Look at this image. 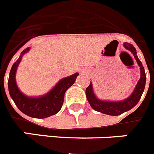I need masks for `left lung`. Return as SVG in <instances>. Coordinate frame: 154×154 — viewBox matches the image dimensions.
I'll return each mask as SVG.
<instances>
[{"instance_id": "1", "label": "left lung", "mask_w": 154, "mask_h": 154, "mask_svg": "<svg viewBox=\"0 0 154 154\" xmlns=\"http://www.w3.org/2000/svg\"><path fill=\"white\" fill-rule=\"evenodd\" d=\"M124 47L127 51H131L134 55V58L137 62L138 66L140 70V78L138 80L137 84L136 85L132 94L123 100L112 101V100H103L97 97L94 94L93 84L91 82L90 85L86 88V96L87 99L89 102L91 107L96 111L100 112L104 114L110 115V116H118L122 114L124 112L131 110L133 107L137 104L139 100H140L146 84V74L143 68L142 63L138 58L137 54L136 48L131 44L124 42Z\"/></svg>"}]
</instances>
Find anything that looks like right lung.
<instances>
[{
  "label": "right lung",
  "mask_w": 154,
  "mask_h": 154,
  "mask_svg": "<svg viewBox=\"0 0 154 154\" xmlns=\"http://www.w3.org/2000/svg\"><path fill=\"white\" fill-rule=\"evenodd\" d=\"M30 50L26 48L12 66L8 79V90L11 97L19 110L30 117L43 119L51 117L60 111L64 100V94L75 82L78 73L62 78L47 94L39 97H29L20 91L16 82V73L22 57Z\"/></svg>",
  "instance_id": "1"
}]
</instances>
